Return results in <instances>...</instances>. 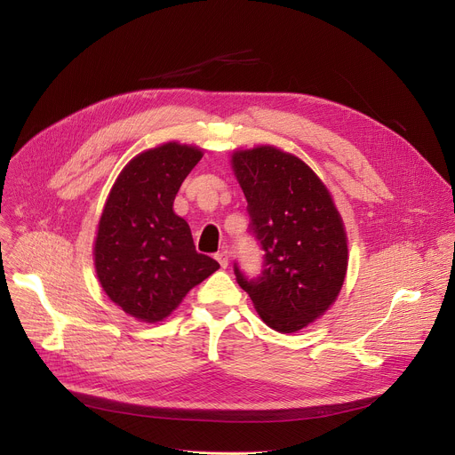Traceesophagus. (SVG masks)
I'll list each match as a JSON object with an SVG mask.
<instances>
[{
	"mask_svg": "<svg viewBox=\"0 0 455 455\" xmlns=\"http://www.w3.org/2000/svg\"><path fill=\"white\" fill-rule=\"evenodd\" d=\"M216 259H218V263H220L221 268H227V267H228V251H227V250L218 251V253H216Z\"/></svg>",
	"mask_w": 455,
	"mask_h": 455,
	"instance_id": "1",
	"label": "esophagus"
}]
</instances>
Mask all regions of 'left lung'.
Wrapping results in <instances>:
<instances>
[{"label": "left lung", "instance_id": "8db88e82", "mask_svg": "<svg viewBox=\"0 0 455 455\" xmlns=\"http://www.w3.org/2000/svg\"><path fill=\"white\" fill-rule=\"evenodd\" d=\"M232 167L248 202V234L263 255V272L237 284L270 328L293 333L337 299L347 270V241L328 188L297 156L263 146L239 151Z\"/></svg>", "mask_w": 455, "mask_h": 455}]
</instances>
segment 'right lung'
<instances>
[{
    "mask_svg": "<svg viewBox=\"0 0 455 455\" xmlns=\"http://www.w3.org/2000/svg\"><path fill=\"white\" fill-rule=\"evenodd\" d=\"M202 160L198 148L176 142L149 149L116 178L95 241L97 277L108 297L142 322L164 320L190 288L220 265L198 253L172 202Z\"/></svg>",
    "mask_w": 455,
    "mask_h": 455,
    "instance_id": "right-lung-1",
    "label": "right lung"
}]
</instances>
